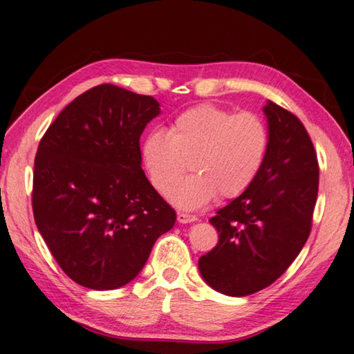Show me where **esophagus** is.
<instances>
[{
	"label": "esophagus",
	"mask_w": 354,
	"mask_h": 354,
	"mask_svg": "<svg viewBox=\"0 0 354 354\" xmlns=\"http://www.w3.org/2000/svg\"><path fill=\"white\" fill-rule=\"evenodd\" d=\"M198 218L195 214H189V213H178V223L179 224H189V223H195Z\"/></svg>",
	"instance_id": "obj_1"
}]
</instances>
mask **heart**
<instances>
[{"label":"heart","instance_id":"obj_1","mask_svg":"<svg viewBox=\"0 0 354 354\" xmlns=\"http://www.w3.org/2000/svg\"><path fill=\"white\" fill-rule=\"evenodd\" d=\"M270 145L266 122L254 113H236L199 104L171 122L169 133L144 136L141 158L150 183L167 195L189 167L194 175L170 194L171 204L195 210L218 195H242L264 165Z\"/></svg>","mask_w":354,"mask_h":354}]
</instances>
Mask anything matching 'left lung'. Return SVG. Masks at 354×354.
Listing matches in <instances>:
<instances>
[{
	"instance_id": "obj_1",
	"label": "left lung",
	"mask_w": 354,
	"mask_h": 354,
	"mask_svg": "<svg viewBox=\"0 0 354 354\" xmlns=\"http://www.w3.org/2000/svg\"><path fill=\"white\" fill-rule=\"evenodd\" d=\"M270 145L248 189L219 209L210 224L219 241L198 261L203 279L227 296L268 287L306 245L319 185V165L306 127L288 110L264 106Z\"/></svg>"
}]
</instances>
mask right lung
<instances>
[{
    "label": "right lung",
    "mask_w": 354,
    "mask_h": 354,
    "mask_svg": "<svg viewBox=\"0 0 354 354\" xmlns=\"http://www.w3.org/2000/svg\"><path fill=\"white\" fill-rule=\"evenodd\" d=\"M161 113L151 96L112 84L62 110L38 145L35 224L68 278L92 290L133 281L176 213L141 169L140 138Z\"/></svg>",
    "instance_id": "1"
}]
</instances>
